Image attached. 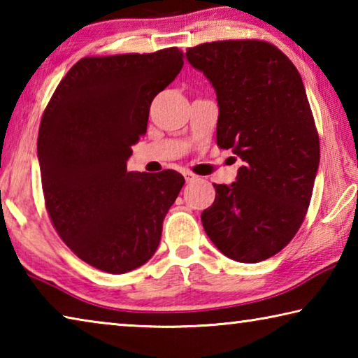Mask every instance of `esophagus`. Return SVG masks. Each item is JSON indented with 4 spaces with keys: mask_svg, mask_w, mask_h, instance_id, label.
<instances>
[{
    "mask_svg": "<svg viewBox=\"0 0 358 358\" xmlns=\"http://www.w3.org/2000/svg\"><path fill=\"white\" fill-rule=\"evenodd\" d=\"M185 178H186L187 183H191V181H194L197 177L194 173H191V172H185Z\"/></svg>",
    "mask_w": 358,
    "mask_h": 358,
    "instance_id": "esophagus-1",
    "label": "esophagus"
}]
</instances>
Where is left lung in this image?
<instances>
[{
  "instance_id": "left-lung-1",
  "label": "left lung",
  "mask_w": 358,
  "mask_h": 358,
  "mask_svg": "<svg viewBox=\"0 0 358 358\" xmlns=\"http://www.w3.org/2000/svg\"><path fill=\"white\" fill-rule=\"evenodd\" d=\"M186 59L216 92L217 147L245 162L232 185H213L203 229L224 256L260 262L295 237L311 202L320 147L301 77L280 48L256 39L205 42Z\"/></svg>"
}]
</instances>
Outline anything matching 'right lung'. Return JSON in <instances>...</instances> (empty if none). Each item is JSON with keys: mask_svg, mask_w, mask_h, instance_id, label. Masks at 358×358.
<instances>
[{"mask_svg": "<svg viewBox=\"0 0 358 358\" xmlns=\"http://www.w3.org/2000/svg\"><path fill=\"white\" fill-rule=\"evenodd\" d=\"M183 68L177 47L85 57L42 115L38 157L53 227L83 262L112 275L156 252L162 221L185 185L175 171L128 172L150 106Z\"/></svg>", "mask_w": 358, "mask_h": 358, "instance_id": "1", "label": "right lung"}]
</instances>
